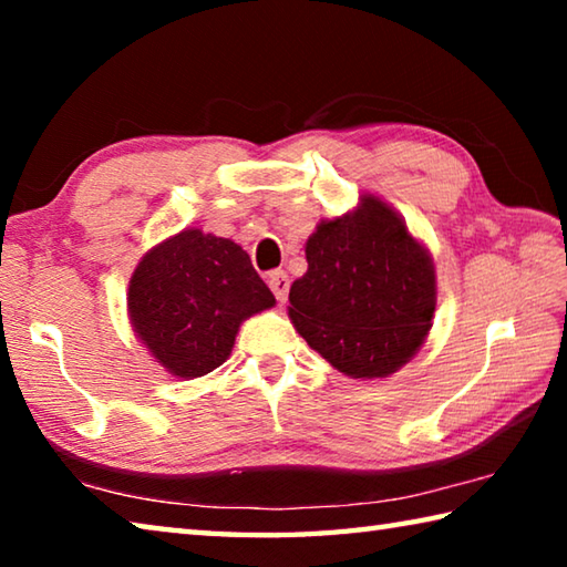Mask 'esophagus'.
Instances as JSON below:
<instances>
[{
	"instance_id": "obj_1",
	"label": "esophagus",
	"mask_w": 567,
	"mask_h": 567,
	"mask_svg": "<svg viewBox=\"0 0 567 567\" xmlns=\"http://www.w3.org/2000/svg\"><path fill=\"white\" fill-rule=\"evenodd\" d=\"M267 285H270V290L275 292L277 302H285L287 300V292H290V277H287L285 270H275L267 277Z\"/></svg>"
}]
</instances>
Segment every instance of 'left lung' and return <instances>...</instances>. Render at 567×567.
Wrapping results in <instances>:
<instances>
[{"label":"left lung","instance_id":"left-lung-1","mask_svg":"<svg viewBox=\"0 0 567 567\" xmlns=\"http://www.w3.org/2000/svg\"><path fill=\"white\" fill-rule=\"evenodd\" d=\"M290 287V320L312 350L350 378H388L425 342L437 287L433 257L375 195L324 219Z\"/></svg>","mask_w":567,"mask_h":567}]
</instances>
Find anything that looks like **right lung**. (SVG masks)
<instances>
[{"label":"right lung","mask_w":567,"mask_h":567,"mask_svg":"<svg viewBox=\"0 0 567 567\" xmlns=\"http://www.w3.org/2000/svg\"><path fill=\"white\" fill-rule=\"evenodd\" d=\"M275 295L233 239L182 229L142 257L127 292L132 328L175 378H203L233 352L239 324Z\"/></svg>","instance_id":"1"}]
</instances>
